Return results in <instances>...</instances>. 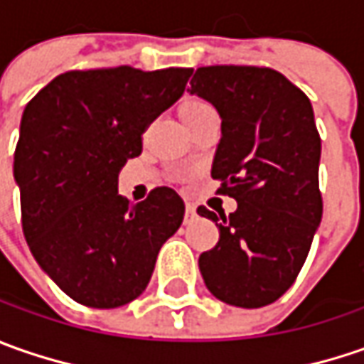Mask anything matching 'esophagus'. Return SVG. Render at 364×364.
Listing matches in <instances>:
<instances>
[{
  "mask_svg": "<svg viewBox=\"0 0 364 364\" xmlns=\"http://www.w3.org/2000/svg\"><path fill=\"white\" fill-rule=\"evenodd\" d=\"M196 217V206H194V204H186V218H194Z\"/></svg>",
  "mask_w": 364,
  "mask_h": 364,
  "instance_id": "obj_1",
  "label": "esophagus"
}]
</instances>
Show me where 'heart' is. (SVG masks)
<instances>
[{
    "instance_id": "heart-1",
    "label": "heart",
    "mask_w": 364,
    "mask_h": 364,
    "mask_svg": "<svg viewBox=\"0 0 364 364\" xmlns=\"http://www.w3.org/2000/svg\"><path fill=\"white\" fill-rule=\"evenodd\" d=\"M206 113H215V109L208 105L206 101L196 99V97H190L186 101H182V105H180V117H182L184 123L198 119V117H203Z\"/></svg>"
}]
</instances>
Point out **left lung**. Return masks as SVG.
I'll use <instances>...</instances> for the list:
<instances>
[{"label": "left lung", "instance_id": "obj_1", "mask_svg": "<svg viewBox=\"0 0 364 364\" xmlns=\"http://www.w3.org/2000/svg\"><path fill=\"white\" fill-rule=\"evenodd\" d=\"M190 95L220 115L210 176L237 200L229 217L198 206L218 227V243L198 259L204 284L225 304L267 306L298 277L322 220L312 103L284 75L259 66H203Z\"/></svg>", "mask_w": 364, "mask_h": 364}]
</instances>
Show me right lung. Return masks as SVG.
<instances>
[{"label":"right lung","mask_w":364,"mask_h":364,"mask_svg":"<svg viewBox=\"0 0 364 364\" xmlns=\"http://www.w3.org/2000/svg\"><path fill=\"white\" fill-rule=\"evenodd\" d=\"M192 68L70 70L26 105L14 156L21 229L48 277L91 308L125 306L149 284L184 200L161 186L132 204L121 168L141 133L184 95Z\"/></svg>","instance_id":"1"}]
</instances>
